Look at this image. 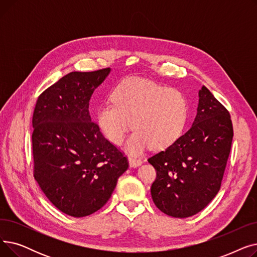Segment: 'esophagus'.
Returning <instances> with one entry per match:
<instances>
[{
  "mask_svg": "<svg viewBox=\"0 0 257 257\" xmlns=\"http://www.w3.org/2000/svg\"><path fill=\"white\" fill-rule=\"evenodd\" d=\"M129 164L131 167H139L142 165V159L136 156H128Z\"/></svg>",
  "mask_w": 257,
  "mask_h": 257,
  "instance_id": "esophagus-1",
  "label": "esophagus"
}]
</instances>
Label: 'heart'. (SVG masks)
<instances>
[{"label":"heart","instance_id":"1","mask_svg":"<svg viewBox=\"0 0 257 257\" xmlns=\"http://www.w3.org/2000/svg\"><path fill=\"white\" fill-rule=\"evenodd\" d=\"M112 104L97 110V123L104 137L114 145L123 143L131 128L127 150L138 153L150 146L164 150L182 134L188 105L184 94L175 88L143 79H126L111 93Z\"/></svg>","mask_w":257,"mask_h":257}]
</instances>
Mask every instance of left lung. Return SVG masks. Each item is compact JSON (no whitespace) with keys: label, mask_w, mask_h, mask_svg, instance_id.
<instances>
[{"label":"left lung","mask_w":257,"mask_h":257,"mask_svg":"<svg viewBox=\"0 0 257 257\" xmlns=\"http://www.w3.org/2000/svg\"><path fill=\"white\" fill-rule=\"evenodd\" d=\"M232 139L229 111L202 86L193 126L148 159L156 171L151 195L157 208L174 218L205 208L220 191Z\"/></svg>","instance_id":"obj_1"}]
</instances>
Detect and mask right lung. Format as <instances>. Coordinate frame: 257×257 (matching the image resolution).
Instances as JSON below:
<instances>
[{"label": "right lung", "instance_id": "obj_1", "mask_svg": "<svg viewBox=\"0 0 257 257\" xmlns=\"http://www.w3.org/2000/svg\"><path fill=\"white\" fill-rule=\"evenodd\" d=\"M109 72L67 74L39 94L34 108V178L54 205L76 218L101 209L129 167L88 110L93 90Z\"/></svg>", "mask_w": 257, "mask_h": 257}]
</instances>
